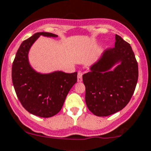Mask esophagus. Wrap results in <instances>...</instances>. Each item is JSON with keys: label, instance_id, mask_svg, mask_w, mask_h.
<instances>
[{"label": "esophagus", "instance_id": "34e87169", "mask_svg": "<svg viewBox=\"0 0 151 151\" xmlns=\"http://www.w3.org/2000/svg\"><path fill=\"white\" fill-rule=\"evenodd\" d=\"M83 72L82 71H78V74H77V81L78 82H82L83 80Z\"/></svg>", "mask_w": 151, "mask_h": 151}]
</instances>
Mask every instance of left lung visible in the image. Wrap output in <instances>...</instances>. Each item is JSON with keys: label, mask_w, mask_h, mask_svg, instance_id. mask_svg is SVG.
<instances>
[{"label": "left lung", "mask_w": 151, "mask_h": 151, "mask_svg": "<svg viewBox=\"0 0 151 151\" xmlns=\"http://www.w3.org/2000/svg\"><path fill=\"white\" fill-rule=\"evenodd\" d=\"M90 70L83 75L89 110L104 117L123 109L132 99L138 80V64L130 45L116 34L115 47L106 49Z\"/></svg>", "instance_id": "left-lung-1"}]
</instances>
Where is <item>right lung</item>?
<instances>
[{"label": "right lung", "instance_id": "right-lung-1", "mask_svg": "<svg viewBox=\"0 0 151 151\" xmlns=\"http://www.w3.org/2000/svg\"><path fill=\"white\" fill-rule=\"evenodd\" d=\"M40 36H58L39 32L22 42L12 64V83L19 101L28 112L42 118H50L61 109L67 94L77 83V72H36L29 63L28 52Z\"/></svg>", "mask_w": 151, "mask_h": 151}]
</instances>
